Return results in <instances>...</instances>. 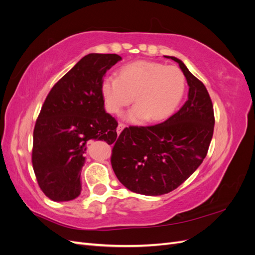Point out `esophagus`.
I'll list each match as a JSON object with an SVG mask.
<instances>
[{
  "label": "esophagus",
  "instance_id": "1",
  "mask_svg": "<svg viewBox=\"0 0 255 255\" xmlns=\"http://www.w3.org/2000/svg\"><path fill=\"white\" fill-rule=\"evenodd\" d=\"M126 128V126L123 125V123H119L118 127H117V133H118V134H120V133L122 132V130H123V128Z\"/></svg>",
  "mask_w": 255,
  "mask_h": 255
}]
</instances>
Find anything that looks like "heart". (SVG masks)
Listing matches in <instances>:
<instances>
[{"instance_id": "obj_1", "label": "heart", "mask_w": 255, "mask_h": 255, "mask_svg": "<svg viewBox=\"0 0 255 255\" xmlns=\"http://www.w3.org/2000/svg\"><path fill=\"white\" fill-rule=\"evenodd\" d=\"M185 86V76L177 67L140 60L122 67L119 75H105L101 92L111 114H120L134 100L136 104L126 119L140 125L169 117L182 101Z\"/></svg>"}]
</instances>
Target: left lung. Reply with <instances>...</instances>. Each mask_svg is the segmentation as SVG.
<instances>
[{
    "instance_id": "left-lung-1",
    "label": "left lung",
    "mask_w": 255,
    "mask_h": 255,
    "mask_svg": "<svg viewBox=\"0 0 255 255\" xmlns=\"http://www.w3.org/2000/svg\"><path fill=\"white\" fill-rule=\"evenodd\" d=\"M188 84V99L170 118L152 127H129L115 143L112 166L130 191L160 196L174 190L205 158L215 126L213 103L201 81L174 56Z\"/></svg>"
}]
</instances>
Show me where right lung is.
Here are the masks:
<instances>
[{
  "label": "right lung",
  "mask_w": 255,
  "mask_h": 255,
  "mask_svg": "<svg viewBox=\"0 0 255 255\" xmlns=\"http://www.w3.org/2000/svg\"><path fill=\"white\" fill-rule=\"evenodd\" d=\"M121 59L117 54H88L45 99L34 128L32 163L39 187L53 201L80 196L89 141L117 138L118 123L105 112L101 82Z\"/></svg>",
  "instance_id": "add662e5"
}]
</instances>
